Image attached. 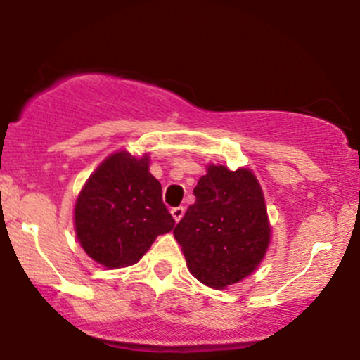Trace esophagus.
Listing matches in <instances>:
<instances>
[{"label": "esophagus", "mask_w": 360, "mask_h": 360, "mask_svg": "<svg viewBox=\"0 0 360 360\" xmlns=\"http://www.w3.org/2000/svg\"><path fill=\"white\" fill-rule=\"evenodd\" d=\"M171 214H172V218H174V221L177 223V221L181 220V218H183L184 208H183V206H177V208H172L171 210Z\"/></svg>", "instance_id": "34e87169"}]
</instances>
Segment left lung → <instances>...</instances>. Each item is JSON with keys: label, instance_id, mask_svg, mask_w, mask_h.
I'll return each instance as SVG.
<instances>
[{"label": "left lung", "instance_id": "8db88e82", "mask_svg": "<svg viewBox=\"0 0 360 360\" xmlns=\"http://www.w3.org/2000/svg\"><path fill=\"white\" fill-rule=\"evenodd\" d=\"M196 201L176 225L174 238L200 283L225 289L259 267L271 242L266 201L250 169L206 166Z\"/></svg>", "mask_w": 360, "mask_h": 360}]
</instances>
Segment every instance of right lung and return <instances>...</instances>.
I'll list each match as a JSON object with an SVG mask.
<instances>
[{"label":"right lung","mask_w":360,"mask_h":360,"mask_svg":"<svg viewBox=\"0 0 360 360\" xmlns=\"http://www.w3.org/2000/svg\"><path fill=\"white\" fill-rule=\"evenodd\" d=\"M148 160V154L115 152L89 176L76 200L77 240L106 269L134 266L159 235L174 229Z\"/></svg>","instance_id":"add662e5"}]
</instances>
